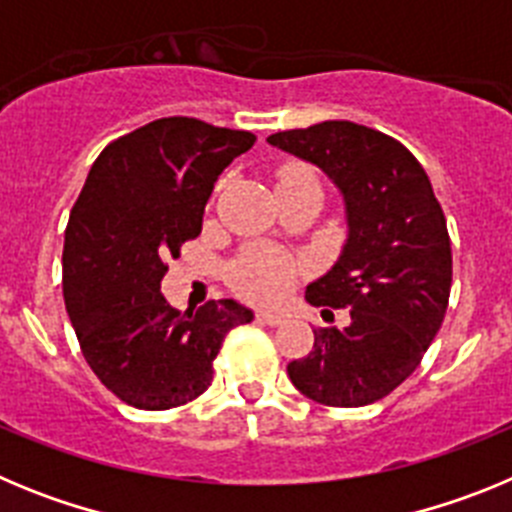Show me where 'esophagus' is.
I'll return each mask as SVG.
<instances>
[{
  "label": "esophagus",
  "instance_id": "obj_1",
  "mask_svg": "<svg viewBox=\"0 0 512 512\" xmlns=\"http://www.w3.org/2000/svg\"><path fill=\"white\" fill-rule=\"evenodd\" d=\"M256 320L264 325H282L284 323V315L282 312H274V310H259L256 312Z\"/></svg>",
  "mask_w": 512,
  "mask_h": 512
}]
</instances>
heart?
<instances>
[{"instance_id":"b5f03b06","label":"heart","mask_w":512,"mask_h":512,"mask_svg":"<svg viewBox=\"0 0 512 512\" xmlns=\"http://www.w3.org/2000/svg\"><path fill=\"white\" fill-rule=\"evenodd\" d=\"M287 179H312V182H318L310 171L297 169V166H289V169L282 171L279 182H287ZM295 274V261L266 246L246 248L228 269V279L235 292L248 297V300L259 302L282 297L295 282Z\"/></svg>"}]
</instances>
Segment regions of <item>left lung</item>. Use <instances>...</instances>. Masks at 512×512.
Masks as SVG:
<instances>
[{
    "mask_svg": "<svg viewBox=\"0 0 512 512\" xmlns=\"http://www.w3.org/2000/svg\"><path fill=\"white\" fill-rule=\"evenodd\" d=\"M266 140L328 174L348 223L341 256L305 300L351 307V323L315 330L312 351L287 374L320 405H372L418 369L449 305L451 241L431 179L400 140L348 120Z\"/></svg>",
    "mask_w": 512,
    "mask_h": 512,
    "instance_id": "left-lung-1",
    "label": "left lung"
}]
</instances>
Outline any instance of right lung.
<instances>
[{
    "mask_svg": "<svg viewBox=\"0 0 512 512\" xmlns=\"http://www.w3.org/2000/svg\"><path fill=\"white\" fill-rule=\"evenodd\" d=\"M256 143L248 130L161 117L112 140L89 171L63 241V300L99 382L138 410L187 405L253 312L210 300L179 312L161 295L166 261L202 233L217 176Z\"/></svg>",
    "mask_w": 512,
    "mask_h": 512,
    "instance_id": "add662e5",
    "label": "right lung"
}]
</instances>
